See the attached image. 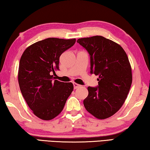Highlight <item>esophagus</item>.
<instances>
[{
  "label": "esophagus",
  "instance_id": "1",
  "mask_svg": "<svg viewBox=\"0 0 150 150\" xmlns=\"http://www.w3.org/2000/svg\"><path fill=\"white\" fill-rule=\"evenodd\" d=\"M80 85L77 84V83H73V87H74V88L75 89H76V88H77L78 87H80Z\"/></svg>",
  "mask_w": 150,
  "mask_h": 150
}]
</instances>
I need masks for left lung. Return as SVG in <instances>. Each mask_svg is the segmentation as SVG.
Instances as JSON below:
<instances>
[{
    "label": "left lung",
    "instance_id": "left-lung-1",
    "mask_svg": "<svg viewBox=\"0 0 150 150\" xmlns=\"http://www.w3.org/2000/svg\"><path fill=\"white\" fill-rule=\"evenodd\" d=\"M90 55L91 73L98 76V85L88 87L85 108L98 119H106L119 110L132 82V68L120 45L100 35L77 40Z\"/></svg>",
    "mask_w": 150,
    "mask_h": 150
}]
</instances>
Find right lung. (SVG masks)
Returning <instances> with one entry per match:
<instances>
[{
  "label": "right lung",
  "mask_w": 150,
  "mask_h": 150,
  "mask_svg": "<svg viewBox=\"0 0 150 150\" xmlns=\"http://www.w3.org/2000/svg\"><path fill=\"white\" fill-rule=\"evenodd\" d=\"M75 42V38H49L30 45L20 58L18 75L20 91L33 113L40 119L50 120L59 115L72 93V83L54 80L52 74L59 70L60 55Z\"/></svg>",
  "instance_id": "1"
}]
</instances>
